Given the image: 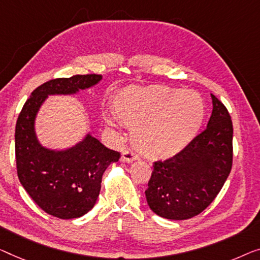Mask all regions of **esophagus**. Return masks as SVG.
<instances>
[{
  "label": "esophagus",
  "instance_id": "esophagus-1",
  "mask_svg": "<svg viewBox=\"0 0 260 260\" xmlns=\"http://www.w3.org/2000/svg\"><path fill=\"white\" fill-rule=\"evenodd\" d=\"M139 156L137 153H134L133 150L131 149H126L123 150V153L121 154V161L122 162H133L135 160H138Z\"/></svg>",
  "mask_w": 260,
  "mask_h": 260
}]
</instances>
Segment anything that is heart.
<instances>
[{
	"label": "heart",
	"mask_w": 260,
	"mask_h": 260,
	"mask_svg": "<svg viewBox=\"0 0 260 260\" xmlns=\"http://www.w3.org/2000/svg\"><path fill=\"white\" fill-rule=\"evenodd\" d=\"M118 118L135 128L137 148L152 158H168L183 150L199 132L204 117L201 96L193 91L154 86L128 88L117 96ZM110 126L117 118L105 117Z\"/></svg>",
	"instance_id": "b5f03b06"
}]
</instances>
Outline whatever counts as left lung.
I'll return each instance as SVG.
<instances>
[{"mask_svg": "<svg viewBox=\"0 0 260 260\" xmlns=\"http://www.w3.org/2000/svg\"><path fill=\"white\" fill-rule=\"evenodd\" d=\"M212 98L208 126L179 154L155 161L146 199L155 214L168 219L191 218L218 195L232 167V120L224 104Z\"/></svg>", "mask_w": 260, "mask_h": 260, "instance_id": "obj_1", "label": "left lung"}]
</instances>
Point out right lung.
<instances>
[{"mask_svg":"<svg viewBox=\"0 0 260 260\" xmlns=\"http://www.w3.org/2000/svg\"><path fill=\"white\" fill-rule=\"evenodd\" d=\"M102 77L93 73L46 81L32 91L17 118L15 155L19 182L42 210L57 218H77L94 207L104 173L119 160L120 153L91 135L64 152L46 149L35 135V118L49 94L76 93Z\"/></svg>","mask_w":260,"mask_h":260,"instance_id":"1","label":"right lung"}]
</instances>
